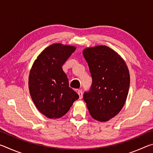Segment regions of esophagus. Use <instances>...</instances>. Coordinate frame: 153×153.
Returning <instances> with one entry per match:
<instances>
[{"mask_svg":"<svg viewBox=\"0 0 153 153\" xmlns=\"http://www.w3.org/2000/svg\"><path fill=\"white\" fill-rule=\"evenodd\" d=\"M77 94H78L79 97V99H82V94H83V92L81 90H77Z\"/></svg>","mask_w":153,"mask_h":153,"instance_id":"1","label":"esophagus"}]
</instances>
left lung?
I'll use <instances>...</instances> for the list:
<instances>
[{
	"mask_svg": "<svg viewBox=\"0 0 153 153\" xmlns=\"http://www.w3.org/2000/svg\"><path fill=\"white\" fill-rule=\"evenodd\" d=\"M83 55L92 79L83 98L92 117L99 121H108L117 115L126 102L130 82L128 67L107 46L86 48Z\"/></svg>",
	"mask_w": 153,
	"mask_h": 153,
	"instance_id": "8db88e82",
	"label": "left lung"
}]
</instances>
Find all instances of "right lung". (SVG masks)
Returning <instances> with one entry per match:
<instances>
[{
	"instance_id": "obj_1",
	"label": "right lung",
	"mask_w": 153,
	"mask_h": 153,
	"mask_svg": "<svg viewBox=\"0 0 153 153\" xmlns=\"http://www.w3.org/2000/svg\"><path fill=\"white\" fill-rule=\"evenodd\" d=\"M75 50L74 46L53 44L40 53L31 69V97L38 111L50 119L63 117L79 98L69 86L68 78L62 69Z\"/></svg>"
}]
</instances>
